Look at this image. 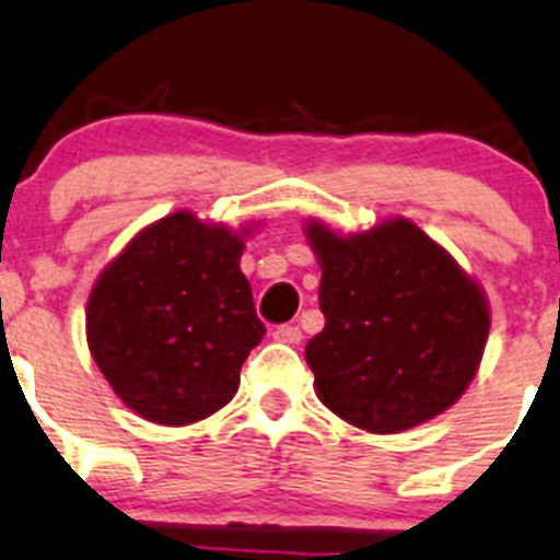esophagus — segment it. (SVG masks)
<instances>
[{
  "mask_svg": "<svg viewBox=\"0 0 560 560\" xmlns=\"http://www.w3.org/2000/svg\"><path fill=\"white\" fill-rule=\"evenodd\" d=\"M273 339H276V342L298 345L301 339H304V334H301V328H298V326H276L273 328Z\"/></svg>",
  "mask_w": 560,
  "mask_h": 560,
  "instance_id": "esophagus-1",
  "label": "esophagus"
}]
</instances>
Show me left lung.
Listing matches in <instances>:
<instances>
[{"instance_id":"8db88e82","label":"left lung","mask_w":560,"mask_h":560,"mask_svg":"<svg viewBox=\"0 0 560 560\" xmlns=\"http://www.w3.org/2000/svg\"><path fill=\"white\" fill-rule=\"evenodd\" d=\"M326 326L306 345L323 406L370 433H400L451 409L478 373L489 304L420 226L392 218L337 234L306 223Z\"/></svg>"}]
</instances>
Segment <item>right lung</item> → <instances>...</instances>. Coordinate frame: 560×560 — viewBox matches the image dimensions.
I'll return each mask as SVG.
<instances>
[{
	"instance_id": "obj_1",
	"label": "right lung",
	"mask_w": 560,
	"mask_h": 560,
	"mask_svg": "<svg viewBox=\"0 0 560 560\" xmlns=\"http://www.w3.org/2000/svg\"><path fill=\"white\" fill-rule=\"evenodd\" d=\"M179 209L145 226L98 273L85 331L93 362L143 420L190 425L234 398L262 342L243 237Z\"/></svg>"
}]
</instances>
